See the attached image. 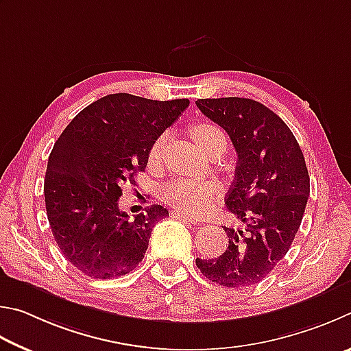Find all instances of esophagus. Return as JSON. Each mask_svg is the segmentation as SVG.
Instances as JSON below:
<instances>
[{"instance_id": "esophagus-1", "label": "esophagus", "mask_w": 351, "mask_h": 351, "mask_svg": "<svg viewBox=\"0 0 351 351\" xmlns=\"http://www.w3.org/2000/svg\"><path fill=\"white\" fill-rule=\"evenodd\" d=\"M174 216H176L177 219L183 220V222H188V223H191V225H197V223H199V222H197V219H194V217H189V216H186V214H182V213H174Z\"/></svg>"}]
</instances>
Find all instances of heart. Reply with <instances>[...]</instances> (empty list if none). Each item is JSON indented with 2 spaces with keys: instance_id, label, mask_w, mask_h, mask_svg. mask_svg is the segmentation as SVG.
<instances>
[{
  "instance_id": "heart-1",
  "label": "heart",
  "mask_w": 351,
  "mask_h": 351,
  "mask_svg": "<svg viewBox=\"0 0 351 351\" xmlns=\"http://www.w3.org/2000/svg\"><path fill=\"white\" fill-rule=\"evenodd\" d=\"M222 134L219 128L202 123L193 129V137L202 149H206L217 135ZM166 143V134L158 135L147 152L151 163H156L162 156V149ZM219 193V186L213 182H195L189 179H177L169 182L162 189V199L188 216H200L206 213L213 205V200Z\"/></svg>"
}]
</instances>
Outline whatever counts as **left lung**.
<instances>
[{
  "mask_svg": "<svg viewBox=\"0 0 351 351\" xmlns=\"http://www.w3.org/2000/svg\"><path fill=\"white\" fill-rule=\"evenodd\" d=\"M202 114L228 132L237 152L225 205L245 223L226 228L228 247L217 259H195L205 278L241 288L259 284L284 257L300 226L310 176L296 137L262 103L241 97L200 98Z\"/></svg>",
  "mask_w": 351,
  "mask_h": 351,
  "instance_id": "1",
  "label": "left lung"
}]
</instances>
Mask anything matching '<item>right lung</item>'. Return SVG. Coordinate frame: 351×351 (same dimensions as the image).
Instances as JSON below:
<instances>
[{"instance_id":"add662e5","label":"right lung","mask_w":351,"mask_h":351,"mask_svg":"<svg viewBox=\"0 0 351 351\" xmlns=\"http://www.w3.org/2000/svg\"><path fill=\"white\" fill-rule=\"evenodd\" d=\"M189 100L110 94L89 104L55 141L45 200L55 242L67 262L95 279H114L143 261L162 205L131 219L119 210L121 183L145 171L147 152Z\"/></svg>"}]
</instances>
